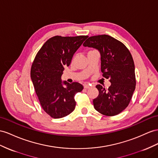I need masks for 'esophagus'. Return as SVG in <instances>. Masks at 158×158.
Masks as SVG:
<instances>
[{"label":"esophagus","instance_id":"1","mask_svg":"<svg viewBox=\"0 0 158 158\" xmlns=\"http://www.w3.org/2000/svg\"><path fill=\"white\" fill-rule=\"evenodd\" d=\"M92 86L91 85L89 84H89H85L84 85V88L85 89H89V88H91Z\"/></svg>","mask_w":158,"mask_h":158}]
</instances>
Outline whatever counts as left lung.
Wrapping results in <instances>:
<instances>
[{"mask_svg": "<svg viewBox=\"0 0 158 158\" xmlns=\"http://www.w3.org/2000/svg\"><path fill=\"white\" fill-rule=\"evenodd\" d=\"M83 45L99 51L103 77L111 82L108 89L101 85L96 86L99 95L93 101L94 108L107 116L120 114L128 106L135 89V65L130 52L122 43L107 35L90 37Z\"/></svg>", "mask_w": 158, "mask_h": 158, "instance_id": "obj_1", "label": "left lung"}]
</instances>
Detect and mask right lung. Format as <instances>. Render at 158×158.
<instances>
[{"instance_id":"obj_1","label":"right lung","mask_w":158,"mask_h":158,"mask_svg":"<svg viewBox=\"0 0 158 158\" xmlns=\"http://www.w3.org/2000/svg\"><path fill=\"white\" fill-rule=\"evenodd\" d=\"M87 37H51L40 48L32 64L31 77L36 94L43 110L52 118H63L75 110V95L83 86L77 82H62L61 75Z\"/></svg>"}]
</instances>
